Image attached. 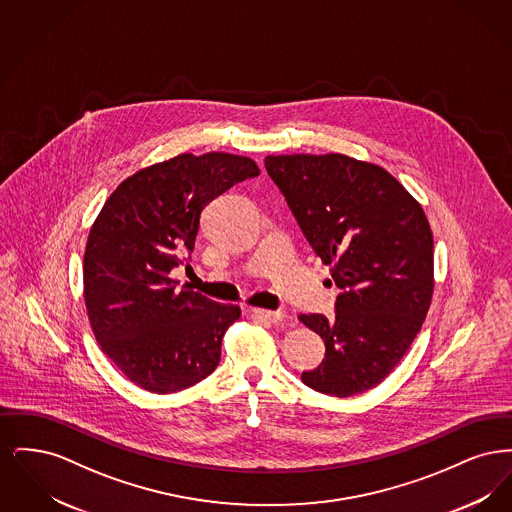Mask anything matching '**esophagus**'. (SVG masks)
Segmentation results:
<instances>
[{"label":"esophagus","mask_w":512,"mask_h":512,"mask_svg":"<svg viewBox=\"0 0 512 512\" xmlns=\"http://www.w3.org/2000/svg\"><path fill=\"white\" fill-rule=\"evenodd\" d=\"M251 315L259 318V320L270 322V324H278V322H282L286 318V315L280 313V311H267V309H251Z\"/></svg>","instance_id":"obj_1"}]
</instances>
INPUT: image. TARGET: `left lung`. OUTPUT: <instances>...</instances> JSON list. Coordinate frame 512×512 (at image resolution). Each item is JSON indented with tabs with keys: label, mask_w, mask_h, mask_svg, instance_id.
I'll return each mask as SVG.
<instances>
[{
	"label": "left lung",
	"mask_w": 512,
	"mask_h": 512,
	"mask_svg": "<svg viewBox=\"0 0 512 512\" xmlns=\"http://www.w3.org/2000/svg\"><path fill=\"white\" fill-rule=\"evenodd\" d=\"M265 167L341 290L332 320L299 315L326 345L301 380L336 397L372 390L405 357L432 303L426 213L390 172L349 155H267Z\"/></svg>",
	"instance_id": "8db88e82"
}]
</instances>
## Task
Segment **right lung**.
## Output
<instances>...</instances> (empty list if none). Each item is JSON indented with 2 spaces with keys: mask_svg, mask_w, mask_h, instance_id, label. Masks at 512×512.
<instances>
[{
  "mask_svg": "<svg viewBox=\"0 0 512 512\" xmlns=\"http://www.w3.org/2000/svg\"><path fill=\"white\" fill-rule=\"evenodd\" d=\"M259 172L244 155L182 153L134 172L101 207L84 251L86 311L101 351L138 388L186 390L219 365L240 307L178 290L171 270L194 251L205 205Z\"/></svg>",
  "mask_w": 512,
  "mask_h": 512,
  "instance_id": "right-lung-1",
  "label": "right lung"
}]
</instances>
